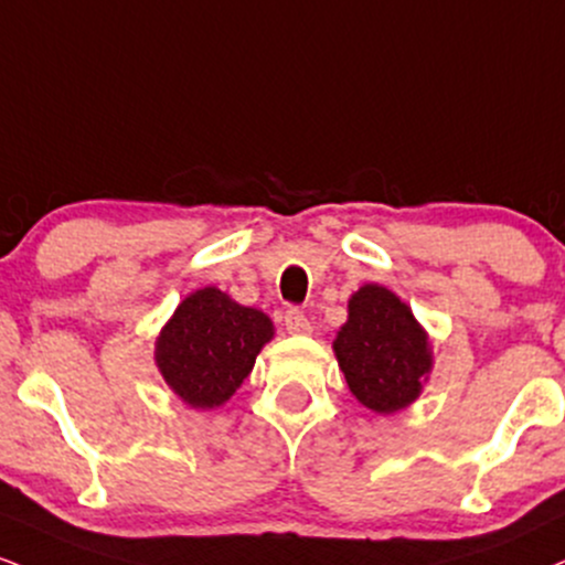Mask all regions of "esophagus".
I'll return each instance as SVG.
<instances>
[{
  "label": "esophagus",
  "instance_id": "1",
  "mask_svg": "<svg viewBox=\"0 0 565 565\" xmlns=\"http://www.w3.org/2000/svg\"><path fill=\"white\" fill-rule=\"evenodd\" d=\"M284 326H287V331L291 337H308L312 331L308 316L297 308H289L287 312H284Z\"/></svg>",
  "mask_w": 565,
  "mask_h": 565
}]
</instances>
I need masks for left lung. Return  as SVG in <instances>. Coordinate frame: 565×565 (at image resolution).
Returning a JSON list of instances; mask_svg holds the SVG:
<instances>
[{
	"label": "left lung",
	"instance_id": "8db88e82",
	"mask_svg": "<svg viewBox=\"0 0 565 565\" xmlns=\"http://www.w3.org/2000/svg\"><path fill=\"white\" fill-rule=\"evenodd\" d=\"M334 355L358 403L382 416L416 403L431 373L429 337L413 310L379 284L350 297Z\"/></svg>",
	"mask_w": 565,
	"mask_h": 565
}]
</instances>
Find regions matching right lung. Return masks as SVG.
Wrapping results in <instances>:
<instances>
[{"label":"right lung","instance_id":"add662e5","mask_svg":"<svg viewBox=\"0 0 565 565\" xmlns=\"http://www.w3.org/2000/svg\"><path fill=\"white\" fill-rule=\"evenodd\" d=\"M270 339L274 323L263 310L205 287L192 291L162 326L154 363L183 403L213 411L239 390Z\"/></svg>","mask_w":565,"mask_h":565}]
</instances>
